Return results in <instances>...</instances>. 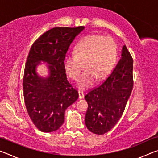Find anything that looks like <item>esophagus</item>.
<instances>
[{
  "label": "esophagus",
  "instance_id": "34e87169",
  "mask_svg": "<svg viewBox=\"0 0 158 158\" xmlns=\"http://www.w3.org/2000/svg\"><path fill=\"white\" fill-rule=\"evenodd\" d=\"M78 93H79V98H80V99H81V98H83L84 97V92L82 91V90H79L78 91Z\"/></svg>",
  "mask_w": 158,
  "mask_h": 158
}]
</instances>
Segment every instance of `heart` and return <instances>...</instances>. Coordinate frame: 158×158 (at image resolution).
Instances as JSON below:
<instances>
[{"label": "heart", "mask_w": 158, "mask_h": 158, "mask_svg": "<svg viewBox=\"0 0 158 158\" xmlns=\"http://www.w3.org/2000/svg\"><path fill=\"white\" fill-rule=\"evenodd\" d=\"M74 52L65 56L64 69L72 79L77 81L84 65L85 72L79 78L78 86L85 89L95 80L102 81L110 73L116 56V45L109 37L90 35L79 41Z\"/></svg>", "instance_id": "obj_1"}]
</instances>
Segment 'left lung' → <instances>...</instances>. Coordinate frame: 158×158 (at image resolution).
Listing matches in <instances>:
<instances>
[{
	"mask_svg": "<svg viewBox=\"0 0 158 158\" xmlns=\"http://www.w3.org/2000/svg\"><path fill=\"white\" fill-rule=\"evenodd\" d=\"M133 59L126 46L121 58L102 84L85 95L89 107L85 123L89 130L104 135L122 116L133 88Z\"/></svg>",
	"mask_w": 158,
	"mask_h": 158,
	"instance_id": "left-lung-1",
	"label": "left lung"
}]
</instances>
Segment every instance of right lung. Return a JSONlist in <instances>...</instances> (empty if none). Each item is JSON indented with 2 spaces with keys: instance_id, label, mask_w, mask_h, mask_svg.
I'll use <instances>...</instances> for the list:
<instances>
[{
  "instance_id": "obj_1",
  "label": "right lung",
  "mask_w": 158,
  "mask_h": 158,
  "mask_svg": "<svg viewBox=\"0 0 158 158\" xmlns=\"http://www.w3.org/2000/svg\"><path fill=\"white\" fill-rule=\"evenodd\" d=\"M84 29V26L53 28L31 46L23 73V98L31 121L41 132L59 129L65 121L66 109L79 98L78 91L67 79L63 59L69 45ZM40 61L49 64L47 78L35 72Z\"/></svg>"
}]
</instances>
